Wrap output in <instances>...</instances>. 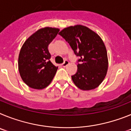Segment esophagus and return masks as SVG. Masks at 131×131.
<instances>
[{
  "label": "esophagus",
  "mask_w": 131,
  "mask_h": 131,
  "mask_svg": "<svg viewBox=\"0 0 131 131\" xmlns=\"http://www.w3.org/2000/svg\"><path fill=\"white\" fill-rule=\"evenodd\" d=\"M69 61H68V60H65V62H63V63H62V66L63 67H66L67 66H68V65H69Z\"/></svg>",
  "instance_id": "34e87169"
}]
</instances>
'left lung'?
I'll list each match as a JSON object with an SVG mask.
<instances>
[{"mask_svg":"<svg viewBox=\"0 0 131 131\" xmlns=\"http://www.w3.org/2000/svg\"><path fill=\"white\" fill-rule=\"evenodd\" d=\"M78 60L77 71L71 76L74 84L83 91L96 89L104 79L108 68L107 50L100 37L87 27L70 26L60 31Z\"/></svg>","mask_w":131,"mask_h":131,"instance_id":"obj_1","label":"left lung"}]
</instances>
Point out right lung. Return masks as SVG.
<instances>
[{
  "label": "right lung",
  "instance_id": "add662e5",
  "mask_svg": "<svg viewBox=\"0 0 131 131\" xmlns=\"http://www.w3.org/2000/svg\"><path fill=\"white\" fill-rule=\"evenodd\" d=\"M60 29L45 27L37 31L25 41L19 52L18 69L24 83L34 89H43L52 81L58 67L50 62L49 44Z\"/></svg>",
  "mask_w": 131,
  "mask_h": 131
}]
</instances>
